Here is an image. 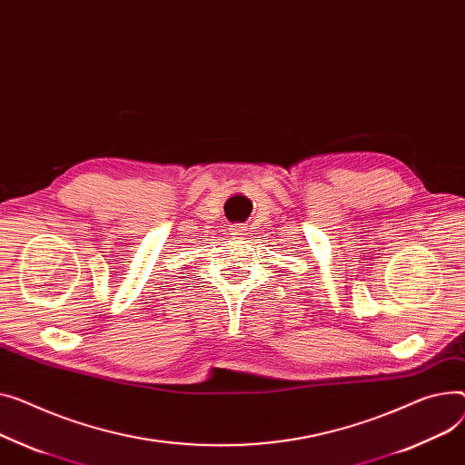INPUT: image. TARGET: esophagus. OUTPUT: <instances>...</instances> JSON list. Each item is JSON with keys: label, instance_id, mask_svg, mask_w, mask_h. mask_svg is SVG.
<instances>
[{"label": "esophagus", "instance_id": "obj_1", "mask_svg": "<svg viewBox=\"0 0 465 465\" xmlns=\"http://www.w3.org/2000/svg\"><path fill=\"white\" fill-rule=\"evenodd\" d=\"M244 226H241V224H233V226H230V235H233V237H241V235H244Z\"/></svg>", "mask_w": 465, "mask_h": 465}]
</instances>
